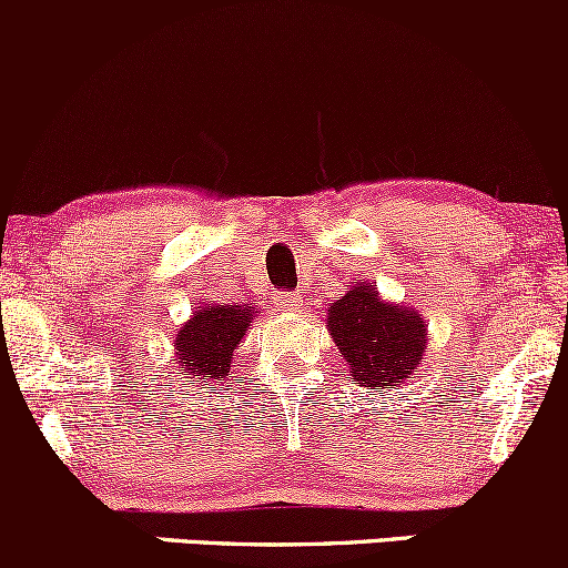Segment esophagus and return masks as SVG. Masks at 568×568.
<instances>
[{
	"label": "esophagus",
	"mask_w": 568,
	"mask_h": 568,
	"mask_svg": "<svg viewBox=\"0 0 568 568\" xmlns=\"http://www.w3.org/2000/svg\"><path fill=\"white\" fill-rule=\"evenodd\" d=\"M301 295L297 292H282V295H276V306L282 308V312H297L301 308Z\"/></svg>",
	"instance_id": "obj_1"
}]
</instances>
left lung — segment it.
<instances>
[{
  "instance_id": "8db88e82",
  "label": "left lung",
  "mask_w": 568,
  "mask_h": 568,
  "mask_svg": "<svg viewBox=\"0 0 568 568\" xmlns=\"http://www.w3.org/2000/svg\"><path fill=\"white\" fill-rule=\"evenodd\" d=\"M328 331L356 381L381 389H395L417 373L425 353L423 317L384 303L373 284L353 286L328 308Z\"/></svg>"
}]
</instances>
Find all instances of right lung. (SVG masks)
Returning <instances> with one entry per match:
<instances>
[{"instance_id": "add662e5", "label": "right lung", "mask_w": 568, "mask_h": 568, "mask_svg": "<svg viewBox=\"0 0 568 568\" xmlns=\"http://www.w3.org/2000/svg\"><path fill=\"white\" fill-rule=\"evenodd\" d=\"M251 320H254L251 306H199L193 320L176 334L182 367L206 381L223 378Z\"/></svg>"}]
</instances>
